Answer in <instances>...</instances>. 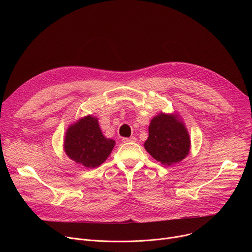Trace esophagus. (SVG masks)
Listing matches in <instances>:
<instances>
[{
	"label": "esophagus",
	"instance_id": "1",
	"mask_svg": "<svg viewBox=\"0 0 252 252\" xmlns=\"http://www.w3.org/2000/svg\"><path fill=\"white\" fill-rule=\"evenodd\" d=\"M137 141L136 137H129V138H123L124 143H134Z\"/></svg>",
	"mask_w": 252,
	"mask_h": 252
}]
</instances>
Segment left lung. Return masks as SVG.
<instances>
[{
	"mask_svg": "<svg viewBox=\"0 0 252 252\" xmlns=\"http://www.w3.org/2000/svg\"><path fill=\"white\" fill-rule=\"evenodd\" d=\"M190 146L188 130L178 115L160 113L152 118L144 147L154 159L164 165L178 163L188 155Z\"/></svg>",
	"mask_w": 252,
	"mask_h": 252,
	"instance_id": "obj_1",
	"label": "left lung"
}]
</instances>
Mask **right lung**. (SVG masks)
Wrapping results in <instances>:
<instances>
[{"label": "right lung", "instance_id": "obj_1", "mask_svg": "<svg viewBox=\"0 0 252 252\" xmlns=\"http://www.w3.org/2000/svg\"><path fill=\"white\" fill-rule=\"evenodd\" d=\"M114 145V140L103 136L98 119L88 115L66 130L64 151L74 162L94 168L107 159Z\"/></svg>", "mask_w": 252, "mask_h": 252}]
</instances>
